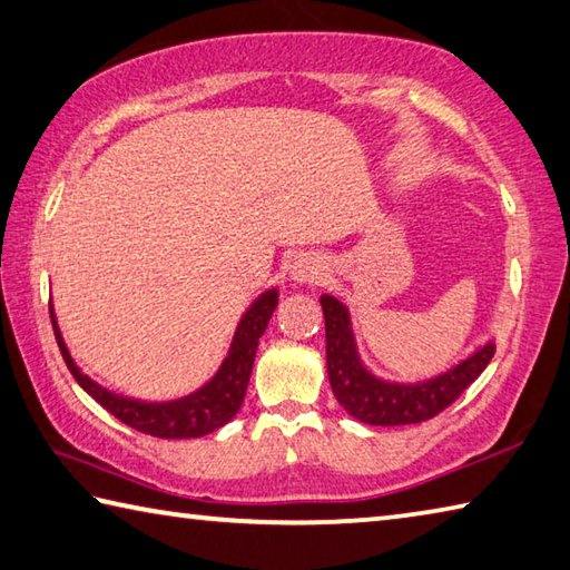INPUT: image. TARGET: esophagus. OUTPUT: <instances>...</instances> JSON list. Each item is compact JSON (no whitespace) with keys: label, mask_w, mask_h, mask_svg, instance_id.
<instances>
[{"label":"esophagus","mask_w":570,"mask_h":570,"mask_svg":"<svg viewBox=\"0 0 570 570\" xmlns=\"http://www.w3.org/2000/svg\"><path fill=\"white\" fill-rule=\"evenodd\" d=\"M326 272V264L321 262L318 256H312V254H304L298 256L294 262V268H292V278L298 284H316L321 276H324Z\"/></svg>","instance_id":"obj_1"}]
</instances>
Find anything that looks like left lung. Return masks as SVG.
Instances as JSON below:
<instances>
[{
  "mask_svg": "<svg viewBox=\"0 0 570 570\" xmlns=\"http://www.w3.org/2000/svg\"><path fill=\"white\" fill-rule=\"evenodd\" d=\"M321 308L326 318V368L331 391L351 416L371 426H403V423L433 419L483 374L495 354V344L489 341L446 374L419 381V384H396V381L374 376L361 364L348 308L328 294L321 296Z\"/></svg>",
  "mask_w": 570,
  "mask_h": 570,
  "instance_id": "1",
  "label": "left lung"
}]
</instances>
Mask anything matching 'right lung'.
<instances>
[{
    "instance_id": "1",
    "label": "right lung",
    "mask_w": 570,
    "mask_h": 570,
    "mask_svg": "<svg viewBox=\"0 0 570 570\" xmlns=\"http://www.w3.org/2000/svg\"><path fill=\"white\" fill-rule=\"evenodd\" d=\"M278 304V292L268 288L256 302L246 308L239 326L234 331V341L229 348V356L224 358V364L216 371L209 384H204L199 391L189 393V396L177 401H164V403H147L139 399H127L121 393H114L105 386H99L97 381H91L87 374H81V368L75 364L69 348L61 338V331L57 326L55 308L49 304L51 326H55V336L65 364L71 371V376L77 379V384L85 389L91 399L101 403L111 416H117L121 423L137 429L141 433L157 439H199L222 429L224 423H229L236 411L242 409L246 386H249V376L254 368V356L258 338L268 326L274 308Z\"/></svg>"
}]
</instances>
